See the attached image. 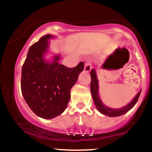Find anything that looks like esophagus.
I'll return each mask as SVG.
<instances>
[{
	"mask_svg": "<svg viewBox=\"0 0 152 152\" xmlns=\"http://www.w3.org/2000/svg\"><path fill=\"white\" fill-rule=\"evenodd\" d=\"M91 64H90L89 61H86L85 62V66H84V71L86 72H89L91 70Z\"/></svg>",
	"mask_w": 152,
	"mask_h": 152,
	"instance_id": "1",
	"label": "esophagus"
}]
</instances>
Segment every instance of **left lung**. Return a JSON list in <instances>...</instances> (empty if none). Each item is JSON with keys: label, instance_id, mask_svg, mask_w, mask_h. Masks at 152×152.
Here are the masks:
<instances>
[{"label": "left lung", "instance_id": "left-lung-1", "mask_svg": "<svg viewBox=\"0 0 152 152\" xmlns=\"http://www.w3.org/2000/svg\"><path fill=\"white\" fill-rule=\"evenodd\" d=\"M91 92L92 98H93L94 104H95L96 106L97 109H98L102 114L106 115V116H111V117L121 116V115L124 114L125 113L127 112V111H129V110L131 109H132L134 106V105L137 104L142 90L137 94V96H136L135 98L132 100V102H131L130 104H129L127 106H124V107L118 109H111V108L107 107V106L103 104L102 101H101L100 98H99L98 80H97L96 74L95 71H94V69H92V70L91 71Z\"/></svg>", "mask_w": 152, "mask_h": 152}]
</instances>
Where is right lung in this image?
<instances>
[{
	"label": "right lung",
	"mask_w": 152,
	"mask_h": 152,
	"mask_svg": "<svg viewBox=\"0 0 152 152\" xmlns=\"http://www.w3.org/2000/svg\"><path fill=\"white\" fill-rule=\"evenodd\" d=\"M47 34L29 48L21 71V91L31 109L39 117L52 118L62 114L70 100V91L83 70L84 63L67 68L59 64V56L52 63L43 59L48 48Z\"/></svg>",
	"instance_id": "obj_1"
}]
</instances>
